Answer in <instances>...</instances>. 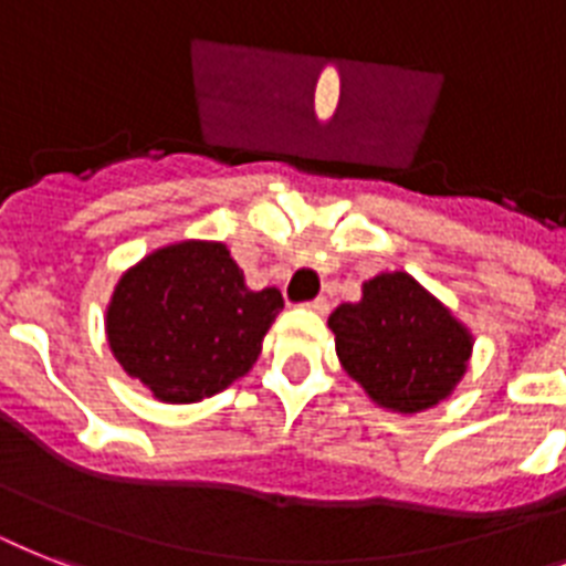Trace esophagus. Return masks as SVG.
<instances>
[{"label": "esophagus", "instance_id": "34e87169", "mask_svg": "<svg viewBox=\"0 0 566 566\" xmlns=\"http://www.w3.org/2000/svg\"><path fill=\"white\" fill-rule=\"evenodd\" d=\"M307 311H314V314H328V298H314V302H305Z\"/></svg>", "mask_w": 566, "mask_h": 566}]
</instances>
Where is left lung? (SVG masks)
<instances>
[{
  "mask_svg": "<svg viewBox=\"0 0 566 566\" xmlns=\"http://www.w3.org/2000/svg\"><path fill=\"white\" fill-rule=\"evenodd\" d=\"M343 369L392 412H421L444 401L471 360V334L407 273H380L360 302L328 316Z\"/></svg>",
  "mask_w": 566,
  "mask_h": 566,
  "instance_id": "obj_1",
  "label": "left lung"
}]
</instances>
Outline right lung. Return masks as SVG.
<instances>
[{
  "label": "right lung",
  "mask_w": 566,
  "mask_h": 566,
  "mask_svg": "<svg viewBox=\"0 0 566 566\" xmlns=\"http://www.w3.org/2000/svg\"><path fill=\"white\" fill-rule=\"evenodd\" d=\"M284 307L275 287L250 291L227 243L182 241L150 252L116 284L107 339L154 398L195 403L243 378Z\"/></svg>",
  "instance_id": "add662e5"
}]
</instances>
